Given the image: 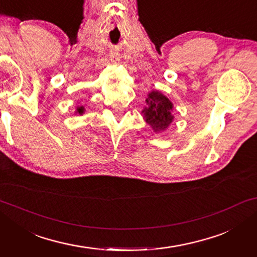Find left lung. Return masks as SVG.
<instances>
[{
	"label": "left lung",
	"instance_id": "obj_1",
	"mask_svg": "<svg viewBox=\"0 0 257 257\" xmlns=\"http://www.w3.org/2000/svg\"><path fill=\"white\" fill-rule=\"evenodd\" d=\"M146 106L143 114L145 121L156 133L166 131L174 119L173 104L159 91H152L147 94Z\"/></svg>",
	"mask_w": 257,
	"mask_h": 257
}]
</instances>
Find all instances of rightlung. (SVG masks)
<instances>
[{
	"label": "right lung",
	"instance_id": "right-lung-1",
	"mask_svg": "<svg viewBox=\"0 0 257 257\" xmlns=\"http://www.w3.org/2000/svg\"><path fill=\"white\" fill-rule=\"evenodd\" d=\"M84 111H85V108H84L83 105H80V106H77V110H76V113H78L82 115L84 113Z\"/></svg>",
	"mask_w": 257,
	"mask_h": 257
}]
</instances>
